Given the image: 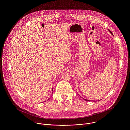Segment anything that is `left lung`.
<instances>
[{
    "mask_svg": "<svg viewBox=\"0 0 130 130\" xmlns=\"http://www.w3.org/2000/svg\"><path fill=\"white\" fill-rule=\"evenodd\" d=\"M108 31H109V32H110V33H111V34H112V35H113V33H112V32H111V31H110V30H108ZM84 99V100H86V101H89V100H86V99Z\"/></svg>",
    "mask_w": 130,
    "mask_h": 130,
    "instance_id": "8db88e82",
    "label": "left lung"
}]
</instances>
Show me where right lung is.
<instances>
[{"mask_svg": "<svg viewBox=\"0 0 130 130\" xmlns=\"http://www.w3.org/2000/svg\"><path fill=\"white\" fill-rule=\"evenodd\" d=\"M52 90H53V89H52Z\"/></svg>", "mask_w": 130, "mask_h": 130, "instance_id": "obj_1", "label": "right lung"}]
</instances>
